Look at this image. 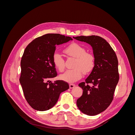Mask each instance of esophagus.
<instances>
[{
    "label": "esophagus",
    "instance_id": "obj_1",
    "mask_svg": "<svg viewBox=\"0 0 135 135\" xmlns=\"http://www.w3.org/2000/svg\"><path fill=\"white\" fill-rule=\"evenodd\" d=\"M76 86V85L74 84H70V85H69V87H70V88H73L74 87H75Z\"/></svg>",
    "mask_w": 135,
    "mask_h": 135
}]
</instances>
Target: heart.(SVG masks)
<instances>
[{
  "label": "heart",
  "mask_w": 135,
  "mask_h": 135,
  "mask_svg": "<svg viewBox=\"0 0 135 135\" xmlns=\"http://www.w3.org/2000/svg\"><path fill=\"white\" fill-rule=\"evenodd\" d=\"M64 52L75 58L73 69L68 70L61 75V79L68 83H74L81 79L85 73H90L95 68V59L91 53L86 52L84 47L78 43H71L64 49ZM52 62L60 72L65 69V62L62 56L57 52L53 55Z\"/></svg>",
  "instance_id": "1"
}]
</instances>
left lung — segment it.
<instances>
[{"instance_id":"1","label":"left lung","mask_w":135,"mask_h":135,"mask_svg":"<svg viewBox=\"0 0 135 135\" xmlns=\"http://www.w3.org/2000/svg\"><path fill=\"white\" fill-rule=\"evenodd\" d=\"M76 40L91 45L95 59V68L84 82L79 84L83 89L76 101L78 109L88 115H97L111 104L119 81L118 61L110 45L99 36H79ZM90 84L91 86H89Z\"/></svg>"}]
</instances>
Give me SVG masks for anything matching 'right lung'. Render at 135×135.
Here are the masks:
<instances>
[{
  "label": "right lung",
  "instance_id": "1",
  "mask_svg": "<svg viewBox=\"0 0 135 135\" xmlns=\"http://www.w3.org/2000/svg\"><path fill=\"white\" fill-rule=\"evenodd\" d=\"M73 39L59 34H47L28 44L21 61L20 82L25 99L31 108L46 111L54 107L60 93L69 88L63 80L51 79L57 75L52 57L57 45Z\"/></svg>",
  "mask_w": 135,
  "mask_h": 135
}]
</instances>
